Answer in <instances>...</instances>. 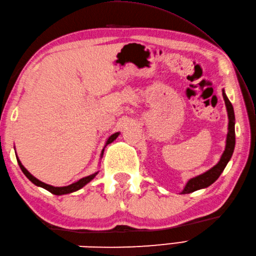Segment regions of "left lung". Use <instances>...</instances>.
Masks as SVG:
<instances>
[{
	"instance_id": "8db88e82",
	"label": "left lung",
	"mask_w": 256,
	"mask_h": 256,
	"mask_svg": "<svg viewBox=\"0 0 256 256\" xmlns=\"http://www.w3.org/2000/svg\"><path fill=\"white\" fill-rule=\"evenodd\" d=\"M222 96H224V100L226 106V112H228V118H229V124H228V134H226V148L222 153L220 160L216 162V164L210 168L209 170H206L200 175L190 178L184 184L182 192L180 194H190L194 192L196 190L204 189L209 187L210 184H214L216 179L220 177L222 172L224 170L228 162L231 160L233 150H234L236 146V116H234V110H233V106L231 104L230 100L228 99V96L224 92V89H222Z\"/></svg>"
}]
</instances>
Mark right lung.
<instances>
[{
  "label": "right lung",
  "mask_w": 256,
  "mask_h": 256,
  "mask_svg": "<svg viewBox=\"0 0 256 256\" xmlns=\"http://www.w3.org/2000/svg\"><path fill=\"white\" fill-rule=\"evenodd\" d=\"M118 135H120V132H116V133L112 134L111 136H108V138L106 140V142L104 148H103V150H102V152H101V158H102V156H103V153H104V148H106V145L111 144L114 140H116V138L118 136ZM16 160H18V165H20V167L22 172H24V175H25L27 178H28L32 184H36V186H38V187H42V188H44V189L48 190V192L54 194H56V196L67 194H72V192H77V190H79V189H81L82 187H84L86 184H89V182L92 180V179H94V178L98 175V172H94V174H91V175H89V176H86V177H84V178L79 179L78 182H74V184H68V186L55 187V186H52V184H48L42 182L40 180V179H37L36 177L32 176V174H30L28 170H27L23 165H22V162H20V160H18V157H16Z\"/></svg>",
  "instance_id": "1"
}]
</instances>
